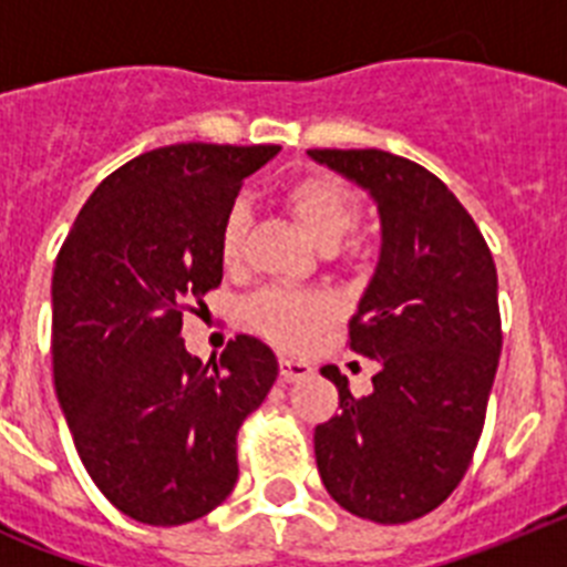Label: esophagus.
Masks as SVG:
<instances>
[{
    "label": "esophagus",
    "mask_w": 567,
    "mask_h": 567,
    "mask_svg": "<svg viewBox=\"0 0 567 567\" xmlns=\"http://www.w3.org/2000/svg\"><path fill=\"white\" fill-rule=\"evenodd\" d=\"M312 374V365L303 363V360H292V358H280V380H287V383H292V380H303Z\"/></svg>",
    "instance_id": "esophagus-1"
}]
</instances>
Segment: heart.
<instances>
[{"instance_id": "obj_1", "label": "heart", "mask_w": 567, "mask_h": 567, "mask_svg": "<svg viewBox=\"0 0 567 567\" xmlns=\"http://www.w3.org/2000/svg\"><path fill=\"white\" fill-rule=\"evenodd\" d=\"M287 209L292 213L300 229L318 244L320 249H338L360 221V198L343 182L327 173H307L289 182L280 193ZM249 215L235 204L221 224L218 252L224 267L235 269L247 252ZM247 323L272 340L280 349H303L312 343L315 334L332 320L334 307L327 295L315 292H284V289H260L244 307Z\"/></svg>"}]
</instances>
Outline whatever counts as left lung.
Returning a JSON list of instances; mask_svg holds the SVG:
<instances>
[{
  "instance_id": "1",
  "label": "left lung",
  "mask_w": 567,
  "mask_h": 567,
  "mask_svg": "<svg viewBox=\"0 0 567 567\" xmlns=\"http://www.w3.org/2000/svg\"><path fill=\"white\" fill-rule=\"evenodd\" d=\"M372 195L380 258L349 320V349L380 363L354 398L327 365L340 414L315 429L334 503L372 523H412L449 499L480 443L503 327L497 267L457 195L385 150H309Z\"/></svg>"
}]
</instances>
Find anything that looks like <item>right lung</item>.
<instances>
[{
	"label": "right lung",
	"instance_id": "right-lung-1",
	"mask_svg": "<svg viewBox=\"0 0 567 567\" xmlns=\"http://www.w3.org/2000/svg\"><path fill=\"white\" fill-rule=\"evenodd\" d=\"M278 144H169L110 173L53 269V380L84 468L115 508L184 525L229 497L240 423L278 378L267 343L218 363L184 349L182 315L224 278V215Z\"/></svg>",
	"mask_w": 567,
	"mask_h": 567
}]
</instances>
